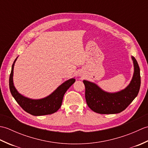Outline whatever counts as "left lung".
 <instances>
[{
  "instance_id": "8db88e82",
  "label": "left lung",
  "mask_w": 148,
  "mask_h": 148,
  "mask_svg": "<svg viewBox=\"0 0 148 148\" xmlns=\"http://www.w3.org/2000/svg\"><path fill=\"white\" fill-rule=\"evenodd\" d=\"M134 74L129 84L125 89L110 93L103 90L95 83L83 80L85 86L87 105L93 111L99 114H116L126 109L137 96L140 86V69L138 63L132 56Z\"/></svg>"
}]
</instances>
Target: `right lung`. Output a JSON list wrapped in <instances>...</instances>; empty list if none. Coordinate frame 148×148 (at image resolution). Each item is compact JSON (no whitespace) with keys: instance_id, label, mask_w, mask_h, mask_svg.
<instances>
[{"instance_id":"right-lung-1","label":"right lung","mask_w":148,"mask_h":148,"mask_svg":"<svg viewBox=\"0 0 148 148\" xmlns=\"http://www.w3.org/2000/svg\"><path fill=\"white\" fill-rule=\"evenodd\" d=\"M17 58L18 57L15 59L12 65L11 74L9 76V89L16 101L25 111L34 116L51 114L57 111L62 106L64 94L72 84H74L76 79L74 78H71L65 81L54 92L45 98L40 99L28 98L19 93L14 85L13 71L14 64Z\"/></svg>"}]
</instances>
